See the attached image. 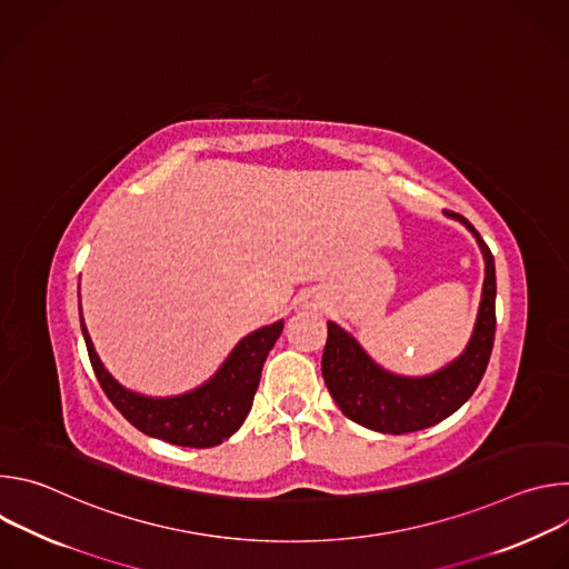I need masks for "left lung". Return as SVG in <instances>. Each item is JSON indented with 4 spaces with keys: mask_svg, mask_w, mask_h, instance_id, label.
Returning <instances> with one entry per match:
<instances>
[{
    "mask_svg": "<svg viewBox=\"0 0 569 569\" xmlns=\"http://www.w3.org/2000/svg\"><path fill=\"white\" fill-rule=\"evenodd\" d=\"M486 261L479 312L466 351L448 367L423 378H405L378 367L365 349L338 323L329 321V338L321 356V376L342 415L369 430L385 435H405L430 428L472 396L486 365L491 360L496 340V263L477 229L459 213Z\"/></svg>",
    "mask_w": 569,
    "mask_h": 569,
    "instance_id": "obj_1",
    "label": "left lung"
}]
</instances>
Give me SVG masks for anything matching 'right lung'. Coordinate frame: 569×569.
<instances>
[{
  "mask_svg": "<svg viewBox=\"0 0 569 569\" xmlns=\"http://www.w3.org/2000/svg\"><path fill=\"white\" fill-rule=\"evenodd\" d=\"M88 356L97 380L114 408L139 432L184 448H211L229 439L246 421L261 380L263 362L283 331L274 321L242 338L222 367L202 387L171 398H150L121 387L101 365L80 315Z\"/></svg>",
  "mask_w": 569,
  "mask_h": 569,
  "instance_id": "1",
  "label": "right lung"
}]
</instances>
